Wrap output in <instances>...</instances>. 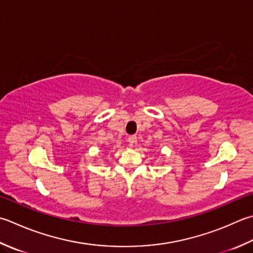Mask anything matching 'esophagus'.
Returning <instances> with one entry per match:
<instances>
[{
    "mask_svg": "<svg viewBox=\"0 0 253 253\" xmlns=\"http://www.w3.org/2000/svg\"><path fill=\"white\" fill-rule=\"evenodd\" d=\"M137 137L136 136H130L129 138H128V142H129V146L130 147H135L137 145Z\"/></svg>",
    "mask_w": 253,
    "mask_h": 253,
    "instance_id": "34e87169",
    "label": "esophagus"
}]
</instances>
